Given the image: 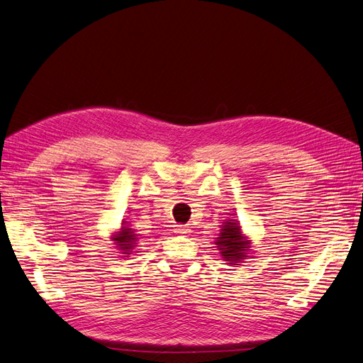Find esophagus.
<instances>
[{
	"label": "esophagus",
	"mask_w": 363,
	"mask_h": 363,
	"mask_svg": "<svg viewBox=\"0 0 363 363\" xmlns=\"http://www.w3.org/2000/svg\"><path fill=\"white\" fill-rule=\"evenodd\" d=\"M174 232L177 235H182V236H186L191 233V228L188 225H175L174 227Z\"/></svg>",
	"instance_id": "esophagus-1"
}]
</instances>
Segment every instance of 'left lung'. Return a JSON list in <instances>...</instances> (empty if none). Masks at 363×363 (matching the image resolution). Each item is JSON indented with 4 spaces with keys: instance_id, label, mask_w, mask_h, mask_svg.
<instances>
[{
    "instance_id": "8db88e82",
    "label": "left lung",
    "mask_w": 363,
    "mask_h": 363,
    "mask_svg": "<svg viewBox=\"0 0 363 363\" xmlns=\"http://www.w3.org/2000/svg\"><path fill=\"white\" fill-rule=\"evenodd\" d=\"M215 245L219 250V255L230 265H239L240 262L248 257L251 240L244 236L239 221H236V219H227L221 225V232H219L216 238Z\"/></svg>"
}]
</instances>
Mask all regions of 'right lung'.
Wrapping results in <instances>:
<instances>
[{
    "instance_id": "right-lung-1",
    "label": "right lung",
    "mask_w": 363,
    "mask_h": 363,
    "mask_svg": "<svg viewBox=\"0 0 363 363\" xmlns=\"http://www.w3.org/2000/svg\"><path fill=\"white\" fill-rule=\"evenodd\" d=\"M138 236L139 235L135 233V230L131 228V225L127 221H123L121 223L119 232H116L111 239L115 242L121 255H124V257H128L127 255H131L133 250L138 247Z\"/></svg>"
}]
</instances>
